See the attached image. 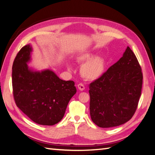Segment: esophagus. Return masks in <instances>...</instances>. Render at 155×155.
I'll use <instances>...</instances> for the list:
<instances>
[{
  "mask_svg": "<svg viewBox=\"0 0 155 155\" xmlns=\"http://www.w3.org/2000/svg\"><path fill=\"white\" fill-rule=\"evenodd\" d=\"M77 87H78L79 91H83L84 90V88H85L84 85L83 84H82V83L78 84L77 85Z\"/></svg>",
  "mask_w": 155,
  "mask_h": 155,
  "instance_id": "obj_1",
  "label": "esophagus"
}]
</instances>
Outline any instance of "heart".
<instances>
[{
  "instance_id": "b5f03b06",
  "label": "heart",
  "mask_w": 155,
  "mask_h": 155,
  "mask_svg": "<svg viewBox=\"0 0 155 155\" xmlns=\"http://www.w3.org/2000/svg\"><path fill=\"white\" fill-rule=\"evenodd\" d=\"M93 51L82 52L77 56L78 63L83 64L81 67V76L88 81H94L102 76L105 69V60L101 56H96ZM68 69L71 70V64H67Z\"/></svg>"
}]
</instances>
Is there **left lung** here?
I'll list each match as a JSON object with an SVG mask.
<instances>
[{
    "mask_svg": "<svg viewBox=\"0 0 155 155\" xmlns=\"http://www.w3.org/2000/svg\"><path fill=\"white\" fill-rule=\"evenodd\" d=\"M143 74L132 50L89 86L90 114L102 128L119 126L134 116L141 94Z\"/></svg>",
    "mask_w": 155,
    "mask_h": 155,
    "instance_id": "1",
    "label": "left lung"
}]
</instances>
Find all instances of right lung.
<instances>
[{
  "mask_svg": "<svg viewBox=\"0 0 155 155\" xmlns=\"http://www.w3.org/2000/svg\"><path fill=\"white\" fill-rule=\"evenodd\" d=\"M33 48L24 46L12 65V88L18 108L35 123L53 125L62 120L68 104L77 92L74 82L59 78L49 69L37 71L28 66Z\"/></svg>",
  "mask_w": 155,
  "mask_h": 155,
  "instance_id": "right-lung-1",
  "label": "right lung"
}]
</instances>
